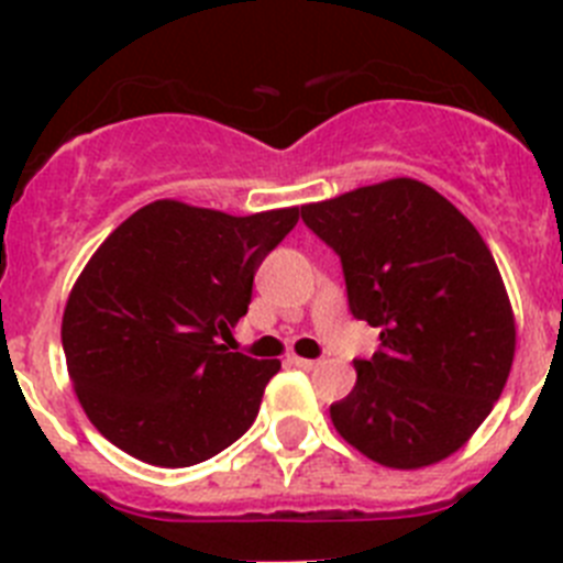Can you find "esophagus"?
Masks as SVG:
<instances>
[{"mask_svg": "<svg viewBox=\"0 0 563 563\" xmlns=\"http://www.w3.org/2000/svg\"><path fill=\"white\" fill-rule=\"evenodd\" d=\"M290 363L292 366H298V369H316L318 366V361H310V357H298V355H290Z\"/></svg>", "mask_w": 563, "mask_h": 563, "instance_id": "34e87169", "label": "esophagus"}]
</instances>
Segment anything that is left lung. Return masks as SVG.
<instances>
[{"label":"left lung","mask_w":563,"mask_h":563,"mask_svg":"<svg viewBox=\"0 0 563 563\" xmlns=\"http://www.w3.org/2000/svg\"><path fill=\"white\" fill-rule=\"evenodd\" d=\"M341 256L352 316L380 330L355 361V389L330 417L352 449L397 471L460 451L505 389L516 318L505 282L467 217L411 177L301 206Z\"/></svg>","instance_id":"obj_1"}]
</instances>
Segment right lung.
Masks as SVG:
<instances>
[{"mask_svg": "<svg viewBox=\"0 0 563 563\" xmlns=\"http://www.w3.org/2000/svg\"><path fill=\"white\" fill-rule=\"evenodd\" d=\"M296 222L298 208L231 217L157 200L103 239L69 290L62 343L78 402L112 445L188 467L251 429L282 363L228 352L220 335Z\"/></svg>", "mask_w": 563, "mask_h": 563, "instance_id": "1", "label": "right lung"}]
</instances>
